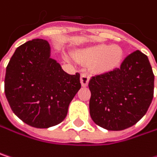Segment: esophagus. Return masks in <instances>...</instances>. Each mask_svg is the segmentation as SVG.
Listing matches in <instances>:
<instances>
[{
    "label": "esophagus",
    "mask_w": 157,
    "mask_h": 157,
    "mask_svg": "<svg viewBox=\"0 0 157 157\" xmlns=\"http://www.w3.org/2000/svg\"><path fill=\"white\" fill-rule=\"evenodd\" d=\"M89 80H90V75L86 73H83L81 75V84L82 87H85L88 85V82H89Z\"/></svg>",
    "instance_id": "1"
}]
</instances>
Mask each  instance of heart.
Returning <instances> with one entry per match:
<instances>
[{"label": "heart", "mask_w": 157, "mask_h": 157, "mask_svg": "<svg viewBox=\"0 0 157 157\" xmlns=\"http://www.w3.org/2000/svg\"><path fill=\"white\" fill-rule=\"evenodd\" d=\"M76 57L84 63H90L91 69L98 74L108 73L117 68L124 58V51L117 44H98L82 48Z\"/></svg>", "instance_id": "heart-1"}]
</instances>
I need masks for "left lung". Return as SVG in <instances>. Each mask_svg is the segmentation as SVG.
<instances>
[{
  "mask_svg": "<svg viewBox=\"0 0 157 157\" xmlns=\"http://www.w3.org/2000/svg\"><path fill=\"white\" fill-rule=\"evenodd\" d=\"M154 82L148 57L138 50L132 52L120 68L89 81L91 118L97 125L110 131L133 126L152 103Z\"/></svg>",
  "mask_w": 157,
  "mask_h": 157,
  "instance_id": "left-lung-1",
  "label": "left lung"
}]
</instances>
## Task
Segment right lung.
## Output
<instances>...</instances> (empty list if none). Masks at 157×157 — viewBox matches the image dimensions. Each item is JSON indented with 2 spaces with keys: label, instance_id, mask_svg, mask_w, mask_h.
Wrapping results in <instances>:
<instances>
[{
  "label": "right lung",
  "instance_id": "obj_1",
  "mask_svg": "<svg viewBox=\"0 0 157 157\" xmlns=\"http://www.w3.org/2000/svg\"><path fill=\"white\" fill-rule=\"evenodd\" d=\"M81 88L80 75L65 73L51 58L46 40L33 39L15 50L7 68L4 91L16 115L36 128L62 123Z\"/></svg>",
  "mask_w": 157,
  "mask_h": 157
}]
</instances>
